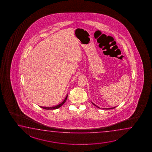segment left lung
I'll return each instance as SVG.
<instances>
[{
  "label": "left lung",
  "instance_id": "1",
  "mask_svg": "<svg viewBox=\"0 0 152 152\" xmlns=\"http://www.w3.org/2000/svg\"><path fill=\"white\" fill-rule=\"evenodd\" d=\"M92 104H94V106H96V107H98V108H100V107H99L98 106H96V105H95V104H93V102H92ZM115 107H113V108H104V109H106V110H110V109H113V108H115ZM102 109H104V108H102Z\"/></svg>",
  "mask_w": 152,
  "mask_h": 152
}]
</instances>
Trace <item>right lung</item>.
Instances as JSON below:
<instances>
[{
	"instance_id": "add662e5",
	"label": "right lung",
	"mask_w": 152,
	"mask_h": 152,
	"mask_svg": "<svg viewBox=\"0 0 152 152\" xmlns=\"http://www.w3.org/2000/svg\"><path fill=\"white\" fill-rule=\"evenodd\" d=\"M67 96H66L65 99H64V100L61 103V104H58V105H57V106H53V107H42V106H40V107L42 108H44V109H45V110H56V109H58V108H59V107H61L62 105H63L65 102V101H66V100H67Z\"/></svg>"
}]
</instances>
